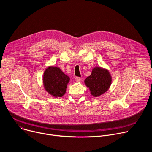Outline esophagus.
<instances>
[{"mask_svg": "<svg viewBox=\"0 0 152 152\" xmlns=\"http://www.w3.org/2000/svg\"><path fill=\"white\" fill-rule=\"evenodd\" d=\"M75 79H76V82H80V80H81L80 77H78V76L76 77Z\"/></svg>", "mask_w": 152, "mask_h": 152, "instance_id": "esophagus-1", "label": "esophagus"}]
</instances>
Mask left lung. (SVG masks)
Listing matches in <instances>:
<instances>
[{
  "label": "left lung",
  "mask_w": 152,
  "mask_h": 152,
  "mask_svg": "<svg viewBox=\"0 0 152 152\" xmlns=\"http://www.w3.org/2000/svg\"><path fill=\"white\" fill-rule=\"evenodd\" d=\"M111 81V76L107 70L95 67L91 75L85 79V83L94 97H99L108 90Z\"/></svg>",
  "instance_id": "1"
}]
</instances>
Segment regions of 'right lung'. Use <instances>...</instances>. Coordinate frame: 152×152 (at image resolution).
Masks as SVG:
<instances>
[{
  "mask_svg": "<svg viewBox=\"0 0 152 152\" xmlns=\"http://www.w3.org/2000/svg\"><path fill=\"white\" fill-rule=\"evenodd\" d=\"M69 81V77L58 67H48L44 73L43 83L45 88L50 94L55 97H62L66 93Z\"/></svg>",
  "mask_w": 152,
  "mask_h": 152,
  "instance_id": "1",
  "label": "right lung"
}]
</instances>
